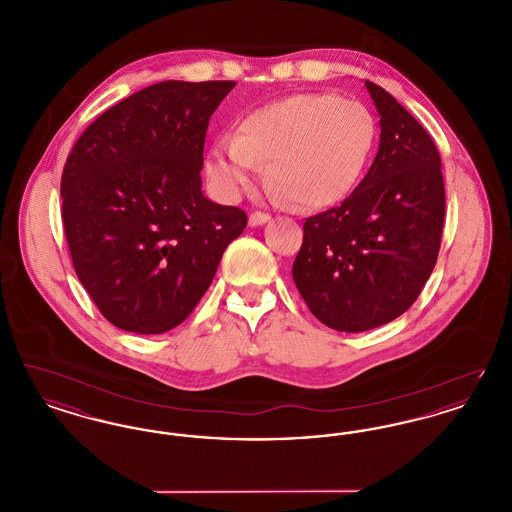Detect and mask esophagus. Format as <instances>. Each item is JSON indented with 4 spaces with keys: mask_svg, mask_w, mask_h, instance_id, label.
<instances>
[{
    "mask_svg": "<svg viewBox=\"0 0 512 512\" xmlns=\"http://www.w3.org/2000/svg\"><path fill=\"white\" fill-rule=\"evenodd\" d=\"M270 220V215L267 213H261V211H255L249 215V226H261Z\"/></svg>",
    "mask_w": 512,
    "mask_h": 512,
    "instance_id": "1",
    "label": "esophagus"
}]
</instances>
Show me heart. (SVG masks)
I'll use <instances>...</instances> for the list:
<instances>
[{
	"mask_svg": "<svg viewBox=\"0 0 512 512\" xmlns=\"http://www.w3.org/2000/svg\"><path fill=\"white\" fill-rule=\"evenodd\" d=\"M376 140L363 103L330 94H293L245 117L236 138H222L209 172L230 195L249 192L263 163L278 195L293 207L322 209L353 190Z\"/></svg>",
	"mask_w": 512,
	"mask_h": 512,
	"instance_id": "b5f03b06",
	"label": "heart"
}]
</instances>
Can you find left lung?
Wrapping results in <instances>:
<instances>
[{"label":"left lung","mask_w":512,"mask_h":512,"mask_svg":"<svg viewBox=\"0 0 512 512\" xmlns=\"http://www.w3.org/2000/svg\"><path fill=\"white\" fill-rule=\"evenodd\" d=\"M380 147L353 194L303 224L293 282L311 313L338 332L401 317L438 261L445 220L439 151L413 115L378 84Z\"/></svg>","instance_id":"1"}]
</instances>
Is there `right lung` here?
I'll return each instance as SVG.
<instances>
[{
    "label": "right lung",
    "mask_w": 512,
    "mask_h": 512,
    "mask_svg": "<svg viewBox=\"0 0 512 512\" xmlns=\"http://www.w3.org/2000/svg\"><path fill=\"white\" fill-rule=\"evenodd\" d=\"M232 80H167L122 99L76 140L61 176L74 270L99 313L134 334L190 317L244 232L201 192L209 119Z\"/></svg>",
    "instance_id": "add662e5"
}]
</instances>
